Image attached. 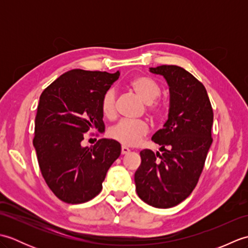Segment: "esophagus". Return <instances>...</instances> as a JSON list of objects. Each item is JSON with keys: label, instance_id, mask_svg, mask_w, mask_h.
<instances>
[{"label": "esophagus", "instance_id": "obj_1", "mask_svg": "<svg viewBox=\"0 0 248 248\" xmlns=\"http://www.w3.org/2000/svg\"><path fill=\"white\" fill-rule=\"evenodd\" d=\"M129 152H130V149L128 148V147H125V146L121 147V155H127V154H129Z\"/></svg>", "mask_w": 248, "mask_h": 248}]
</instances>
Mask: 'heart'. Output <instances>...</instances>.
<instances>
[{"label": "heart", "mask_w": 248, "mask_h": 248, "mask_svg": "<svg viewBox=\"0 0 248 248\" xmlns=\"http://www.w3.org/2000/svg\"><path fill=\"white\" fill-rule=\"evenodd\" d=\"M130 87L135 93L147 103V110L155 117H160L166 112L165 103L156 99L161 94V86L154 78L146 76H140L132 78ZM101 112L105 118L112 119L116 114V92L109 88L104 93L101 99ZM149 128L143 120L129 121L121 120L109 130V136L118 143L125 146H134L148 133Z\"/></svg>", "instance_id": "heart-1"}]
</instances>
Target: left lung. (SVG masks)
<instances>
[{
    "label": "left lung",
    "mask_w": 248,
    "mask_h": 248,
    "mask_svg": "<svg viewBox=\"0 0 248 248\" xmlns=\"http://www.w3.org/2000/svg\"><path fill=\"white\" fill-rule=\"evenodd\" d=\"M150 72L168 83L170 113L151 139L162 146L163 154L141 150L134 181L143 202L167 209L183 202L196 186L213 140V109L203 84L183 68L162 65Z\"/></svg>",
    "instance_id": "1"
}]
</instances>
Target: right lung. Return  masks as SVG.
Returning a JSON list of instances; mask_svg holds the SVG:
<instances>
[{
  "label": "right lung",
  "mask_w": 248,
  "mask_h": 248,
  "mask_svg": "<svg viewBox=\"0 0 248 248\" xmlns=\"http://www.w3.org/2000/svg\"><path fill=\"white\" fill-rule=\"evenodd\" d=\"M119 75L73 69L41 93L33 145L41 175L62 202L76 204L96 197L120 155V144L114 140L101 139L91 148L81 145L84 133L103 132L101 99Z\"/></svg>",
  "instance_id": "right-lung-1"
}]
</instances>
